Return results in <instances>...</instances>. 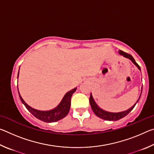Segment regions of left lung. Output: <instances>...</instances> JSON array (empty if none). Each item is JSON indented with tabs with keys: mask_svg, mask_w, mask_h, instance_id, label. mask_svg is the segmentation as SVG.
Here are the masks:
<instances>
[{
	"mask_svg": "<svg viewBox=\"0 0 154 154\" xmlns=\"http://www.w3.org/2000/svg\"><path fill=\"white\" fill-rule=\"evenodd\" d=\"M119 54H120L121 56H124V58H126L130 60L132 62V63H133L135 65V66H136L138 68V69H139V70H140V68L139 66V64L137 63L136 61L134 60L133 57L130 55V54H127V53H126V52H124L123 51H122V50H119ZM142 90H143V86L141 87V92H140L139 98L137 100V103H135L133 106H132L131 107H130L128 109H127V110H126V111H122V112H118V113H112V112H109V111L103 110V109L99 107L98 105L96 103L94 99L93 96H92V93H91L90 97V103L91 107H92V111H94V113L96 116H98V118L105 119V120H107V121H117V120H119V119L124 118L125 116H126L132 110V109H133V108L134 107L135 105H136V104L138 103V101H139V100L140 99V95H141V93H142Z\"/></svg>",
	"mask_w": 154,
	"mask_h": 154,
	"instance_id": "8db88e82",
	"label": "left lung"
}]
</instances>
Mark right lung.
I'll use <instances>...</instances> for the list:
<instances>
[{
  "label": "right lung",
  "instance_id": "right-lung-1",
  "mask_svg": "<svg viewBox=\"0 0 154 154\" xmlns=\"http://www.w3.org/2000/svg\"><path fill=\"white\" fill-rule=\"evenodd\" d=\"M20 72V69H19ZM19 72L17 74V79L19 77ZM18 90V87H17ZM77 88H74L69 92L66 93V94L64 96L63 98L62 99L61 102L59 103V105L51 110L49 111H40L35 109L32 107H31L28 104L23 100V98L21 96L18 90V94H19L20 100L22 103L24 104L28 111H29L31 113H32L36 118H37L40 120L43 121L44 122H47V123H51V122H55L60 120L64 117L67 116L69 113L70 107H71V99L73 93L76 91Z\"/></svg>",
  "mask_w": 154,
  "mask_h": 154
}]
</instances>
